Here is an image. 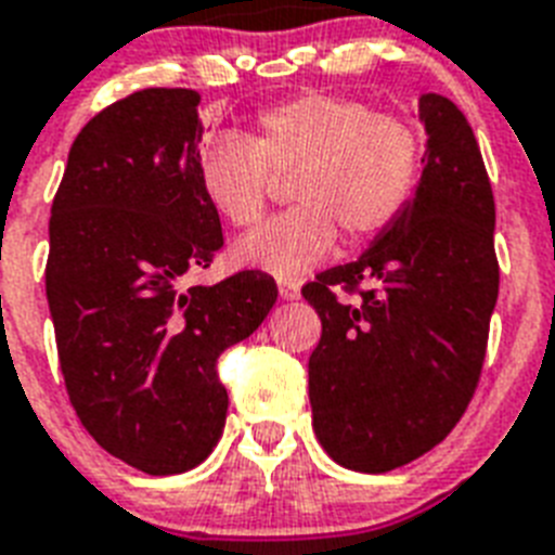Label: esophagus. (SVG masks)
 I'll use <instances>...</instances> for the list:
<instances>
[{
  "label": "esophagus",
  "mask_w": 555,
  "mask_h": 555,
  "mask_svg": "<svg viewBox=\"0 0 555 555\" xmlns=\"http://www.w3.org/2000/svg\"><path fill=\"white\" fill-rule=\"evenodd\" d=\"M278 292H281L283 300H297V297H300V286H297V283H292V281L278 283Z\"/></svg>",
  "instance_id": "34e87169"
}]
</instances>
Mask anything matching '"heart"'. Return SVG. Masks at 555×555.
<instances>
[{"label":"heart","instance_id":"heart-1","mask_svg":"<svg viewBox=\"0 0 555 555\" xmlns=\"http://www.w3.org/2000/svg\"><path fill=\"white\" fill-rule=\"evenodd\" d=\"M295 167L292 209L235 246L246 267L295 281L337 246L386 232L414 198L423 144L409 124L357 99L304 93L260 109L251 139L215 135L201 146L198 184L223 221L249 229L263 215L272 172Z\"/></svg>","mask_w":555,"mask_h":555}]
</instances>
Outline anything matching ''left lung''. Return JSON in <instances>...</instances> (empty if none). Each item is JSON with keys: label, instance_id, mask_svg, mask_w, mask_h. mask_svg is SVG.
Segmentation results:
<instances>
[{"label": "left lung", "instance_id": "1", "mask_svg": "<svg viewBox=\"0 0 555 555\" xmlns=\"http://www.w3.org/2000/svg\"><path fill=\"white\" fill-rule=\"evenodd\" d=\"M423 178L369 249L304 286L323 323L309 357L311 425L337 465L386 474L460 423L485 363L499 295L496 206L468 118L420 99ZM357 294L340 305L336 288Z\"/></svg>", "mask_w": 555, "mask_h": 555}]
</instances>
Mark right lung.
<instances>
[{
  "mask_svg": "<svg viewBox=\"0 0 555 555\" xmlns=\"http://www.w3.org/2000/svg\"><path fill=\"white\" fill-rule=\"evenodd\" d=\"M201 95L150 87L81 127L50 209L44 269L64 386L87 434L150 476L212 453L229 397L218 357L278 300L267 272L186 286L223 246L198 184Z\"/></svg>",
  "mask_w": 555,
  "mask_h": 555,
  "instance_id": "1",
  "label": "right lung"
}]
</instances>
